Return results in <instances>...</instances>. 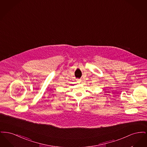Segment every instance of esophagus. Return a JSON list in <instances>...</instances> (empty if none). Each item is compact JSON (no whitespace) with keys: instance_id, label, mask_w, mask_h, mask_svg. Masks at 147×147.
<instances>
[{"instance_id":"esophagus-1","label":"esophagus","mask_w":147,"mask_h":147,"mask_svg":"<svg viewBox=\"0 0 147 147\" xmlns=\"http://www.w3.org/2000/svg\"><path fill=\"white\" fill-rule=\"evenodd\" d=\"M77 81H78V82L79 83L81 82V79H77Z\"/></svg>"}]
</instances>
